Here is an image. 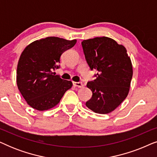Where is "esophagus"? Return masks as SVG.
Wrapping results in <instances>:
<instances>
[{"label": "esophagus", "instance_id": "1", "mask_svg": "<svg viewBox=\"0 0 157 157\" xmlns=\"http://www.w3.org/2000/svg\"><path fill=\"white\" fill-rule=\"evenodd\" d=\"M73 84H74V86H76L78 88H81L83 86V84L82 82H73Z\"/></svg>", "mask_w": 157, "mask_h": 157}]
</instances>
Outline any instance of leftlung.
Returning <instances> with one entry per match:
<instances>
[{
    "label": "left lung",
    "mask_w": 157,
    "mask_h": 157,
    "mask_svg": "<svg viewBox=\"0 0 157 157\" xmlns=\"http://www.w3.org/2000/svg\"><path fill=\"white\" fill-rule=\"evenodd\" d=\"M90 69L98 71L95 80L87 83L92 97L86 106L95 113H110L127 96L133 69L125 47L112 38L96 37L81 42Z\"/></svg>",
    "instance_id": "left-lung-1"
}]
</instances>
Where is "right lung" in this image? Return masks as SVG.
<instances>
[{"instance_id": "1", "label": "right lung", "mask_w": 157, "mask_h": 157, "mask_svg": "<svg viewBox=\"0 0 157 157\" xmlns=\"http://www.w3.org/2000/svg\"><path fill=\"white\" fill-rule=\"evenodd\" d=\"M76 43V39L47 37L32 42L23 50L17 66V86L32 108L38 111L53 108L71 88V81L53 71L60 67L62 53Z\"/></svg>"}]
</instances>
